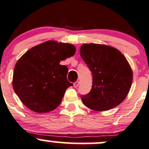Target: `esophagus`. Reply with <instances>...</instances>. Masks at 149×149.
Wrapping results in <instances>:
<instances>
[{
  "mask_svg": "<svg viewBox=\"0 0 149 149\" xmlns=\"http://www.w3.org/2000/svg\"><path fill=\"white\" fill-rule=\"evenodd\" d=\"M79 81H75V82L74 83V87L77 88V87H78V86H79Z\"/></svg>",
  "mask_w": 149,
  "mask_h": 149,
  "instance_id": "34e87169",
  "label": "esophagus"
}]
</instances>
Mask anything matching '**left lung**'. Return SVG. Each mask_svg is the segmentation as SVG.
Here are the masks:
<instances>
[{
	"label": "left lung",
	"mask_w": 149,
	"mask_h": 149,
	"mask_svg": "<svg viewBox=\"0 0 149 149\" xmlns=\"http://www.w3.org/2000/svg\"><path fill=\"white\" fill-rule=\"evenodd\" d=\"M80 56L92 72L90 92L81 96L88 108L104 111L120 104L129 94L133 72L124 55L119 49L107 45L83 44Z\"/></svg>",
	"instance_id": "1"
}]
</instances>
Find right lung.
Returning <instances> with one entry per match:
<instances>
[{
  "label": "right lung",
  "instance_id": "obj_1",
  "mask_svg": "<svg viewBox=\"0 0 149 149\" xmlns=\"http://www.w3.org/2000/svg\"><path fill=\"white\" fill-rule=\"evenodd\" d=\"M72 44L48 40L30 48L17 60L13 87L23 104L37 113H47L61 103L73 84L67 79L68 69L60 61L74 55Z\"/></svg>",
  "mask_w": 149,
  "mask_h": 149
}]
</instances>
